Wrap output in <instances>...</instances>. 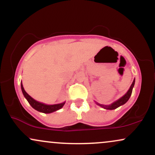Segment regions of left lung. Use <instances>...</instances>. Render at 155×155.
<instances>
[{
  "label": "left lung",
  "instance_id": "1",
  "mask_svg": "<svg viewBox=\"0 0 155 155\" xmlns=\"http://www.w3.org/2000/svg\"><path fill=\"white\" fill-rule=\"evenodd\" d=\"M134 84H135V79L133 80L132 84H131L130 87L128 91L127 92V93H126L124 95L122 96V97H120L119 100L116 101L115 102L112 103L111 104L103 105V104H98V103H96V104L98 105V106H100L101 107L105 108V109H108V110H113V109H115V108L120 107V106H122V105H124L125 103H127V101L129 100L131 94H132L133 88V87H134Z\"/></svg>",
  "mask_w": 155,
  "mask_h": 155
}]
</instances>
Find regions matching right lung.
<instances>
[{"mask_svg": "<svg viewBox=\"0 0 155 155\" xmlns=\"http://www.w3.org/2000/svg\"><path fill=\"white\" fill-rule=\"evenodd\" d=\"M21 89H22V91L23 95H24L25 97L27 99V101H28L30 105L33 107L34 109L37 110L38 111L42 112L44 114H49L51 112H54L55 111H58V110L60 109L61 108H63L65 102L61 103V104H54V105H47L42 104V103L38 102V101L34 100L33 97H31L28 93L25 92V90H24V87L22 86V84L21 83Z\"/></svg>", "mask_w": 155, "mask_h": 155, "instance_id": "right-lung-1", "label": "right lung"}]
</instances>
